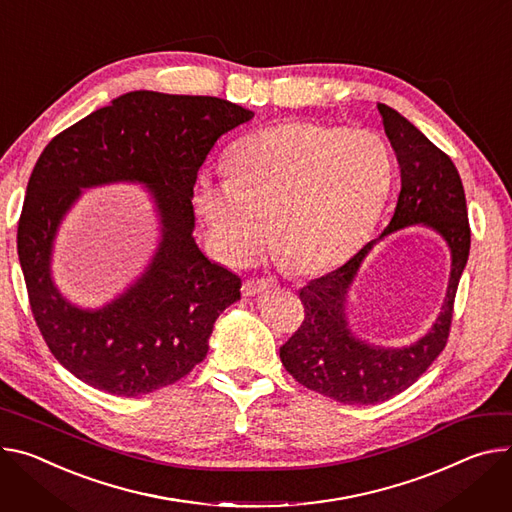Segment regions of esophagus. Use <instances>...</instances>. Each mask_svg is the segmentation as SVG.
Masks as SVG:
<instances>
[{"label":"esophagus","instance_id":"34e87169","mask_svg":"<svg viewBox=\"0 0 512 512\" xmlns=\"http://www.w3.org/2000/svg\"><path fill=\"white\" fill-rule=\"evenodd\" d=\"M273 288V282L271 280H265V277H259V280H247L245 286H243V294L245 296H255V294H261V292H267Z\"/></svg>","mask_w":512,"mask_h":512}]
</instances>
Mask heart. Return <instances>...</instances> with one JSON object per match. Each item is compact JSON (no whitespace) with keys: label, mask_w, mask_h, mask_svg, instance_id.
<instances>
[{"label":"heart","mask_w":512,"mask_h":512,"mask_svg":"<svg viewBox=\"0 0 512 512\" xmlns=\"http://www.w3.org/2000/svg\"><path fill=\"white\" fill-rule=\"evenodd\" d=\"M390 185L392 153L378 134L277 122L239 138L228 171L198 173L194 208L226 265L251 263L271 226L282 257L318 273L369 235Z\"/></svg>","instance_id":"heart-1"}]
</instances>
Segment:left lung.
Instances as JSON below:
<instances>
[{"label":"left lung","mask_w":512,"mask_h":512,"mask_svg":"<svg viewBox=\"0 0 512 512\" xmlns=\"http://www.w3.org/2000/svg\"><path fill=\"white\" fill-rule=\"evenodd\" d=\"M378 110L400 165L402 185L394 216L376 241L300 290L304 322L280 347L282 363L296 382L341 404L384 402L425 374L447 343L457 284L470 255L466 194L453 161L400 112L386 104H378ZM408 225L429 227L446 241L452 253L450 284L440 316L421 340L404 348H384L352 333L346 302L370 249Z\"/></svg>","instance_id":"1"}]
</instances>
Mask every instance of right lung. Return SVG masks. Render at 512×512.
<instances>
[{
  "label": "right lung",
  "instance_id": "add662e5",
  "mask_svg": "<svg viewBox=\"0 0 512 512\" xmlns=\"http://www.w3.org/2000/svg\"><path fill=\"white\" fill-rule=\"evenodd\" d=\"M253 116L220 98L138 89L57 134L38 157L18 259L46 345L87 386L134 398L175 384L206 357L216 318L241 300V277L198 247L194 185L218 138ZM112 182L146 185L160 243L124 293L81 309L52 280L54 241L82 190Z\"/></svg>",
  "mask_w": 512,
  "mask_h": 512
}]
</instances>
